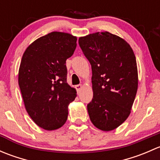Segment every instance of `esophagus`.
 <instances>
[{"instance_id":"esophagus-1","label":"esophagus","mask_w":160,"mask_h":160,"mask_svg":"<svg viewBox=\"0 0 160 160\" xmlns=\"http://www.w3.org/2000/svg\"><path fill=\"white\" fill-rule=\"evenodd\" d=\"M82 88H83V86H82L81 84L76 85V86H75V88H76V90H77V93H80V90L82 89Z\"/></svg>"}]
</instances>
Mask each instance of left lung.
<instances>
[{
    "label": "left lung",
    "mask_w": 160,
    "mask_h": 160,
    "mask_svg": "<svg viewBox=\"0 0 160 160\" xmlns=\"http://www.w3.org/2000/svg\"><path fill=\"white\" fill-rule=\"evenodd\" d=\"M79 45L92 69L93 97L88 104L90 121L102 131L115 129L129 116L138 89L133 50L108 32L80 37Z\"/></svg>",
    "instance_id": "1"
}]
</instances>
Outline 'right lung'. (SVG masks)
<instances>
[{"label": "right lung", "mask_w": 160, "mask_h": 160, "mask_svg": "<svg viewBox=\"0 0 160 160\" xmlns=\"http://www.w3.org/2000/svg\"><path fill=\"white\" fill-rule=\"evenodd\" d=\"M77 40L69 33L50 32L33 42L22 56L18 84L25 109L45 130L58 129L66 123L69 104L77 97L67 82L66 66Z\"/></svg>", "instance_id": "obj_1"}]
</instances>
